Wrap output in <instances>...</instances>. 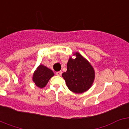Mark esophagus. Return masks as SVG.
Here are the masks:
<instances>
[{
  "label": "esophagus",
  "instance_id": "1",
  "mask_svg": "<svg viewBox=\"0 0 129 129\" xmlns=\"http://www.w3.org/2000/svg\"><path fill=\"white\" fill-rule=\"evenodd\" d=\"M56 75L57 76H61L62 75V72L61 71H59V72H56Z\"/></svg>",
  "mask_w": 129,
  "mask_h": 129
}]
</instances>
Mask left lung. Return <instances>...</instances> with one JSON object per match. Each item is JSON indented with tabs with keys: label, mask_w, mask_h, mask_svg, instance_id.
<instances>
[{
	"label": "left lung",
	"mask_w": 129,
	"mask_h": 129,
	"mask_svg": "<svg viewBox=\"0 0 129 129\" xmlns=\"http://www.w3.org/2000/svg\"><path fill=\"white\" fill-rule=\"evenodd\" d=\"M67 63V70L62 74L67 86L72 92L80 94L89 89L95 78V72L88 61L78 52L74 53Z\"/></svg>",
	"instance_id": "obj_1"
}]
</instances>
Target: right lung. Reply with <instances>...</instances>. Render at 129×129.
Wrapping results in <instances>:
<instances>
[{"label":"right lung","instance_id":"1","mask_svg":"<svg viewBox=\"0 0 129 129\" xmlns=\"http://www.w3.org/2000/svg\"><path fill=\"white\" fill-rule=\"evenodd\" d=\"M54 76L53 71L43 64H40L34 72L33 75V81L38 87H44L47 85L48 81Z\"/></svg>","mask_w":129,"mask_h":129}]
</instances>
